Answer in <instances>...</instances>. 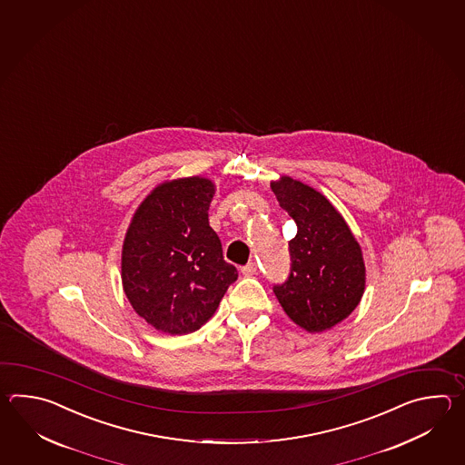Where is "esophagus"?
I'll list each match as a JSON object with an SVG mask.
<instances>
[{
	"label": "esophagus",
	"mask_w": 465,
	"mask_h": 465,
	"mask_svg": "<svg viewBox=\"0 0 465 465\" xmlns=\"http://www.w3.org/2000/svg\"><path fill=\"white\" fill-rule=\"evenodd\" d=\"M257 264L254 261H251V262H247L246 266L241 267V272L244 274V276H252V274H256Z\"/></svg>",
	"instance_id": "esophagus-1"
}]
</instances>
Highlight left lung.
Instances as JSON below:
<instances>
[{"mask_svg":"<svg viewBox=\"0 0 465 465\" xmlns=\"http://www.w3.org/2000/svg\"><path fill=\"white\" fill-rule=\"evenodd\" d=\"M271 188L297 224L289 241L291 272L272 287L274 294L297 326L322 332L361 302L366 287L362 251L344 218L316 189L289 176Z\"/></svg>","mask_w":465,"mask_h":465,"instance_id":"8db88e82","label":"left lung"}]
</instances>
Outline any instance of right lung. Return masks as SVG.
Wrapping results in <instances>:
<instances>
[{"mask_svg":"<svg viewBox=\"0 0 465 465\" xmlns=\"http://www.w3.org/2000/svg\"><path fill=\"white\" fill-rule=\"evenodd\" d=\"M213 196L206 178L163 183L141 203L124 237V294L139 316L171 336L206 324L237 279L209 226Z\"/></svg>","mask_w":465,"mask_h":465,"instance_id":"obj_1","label":"right lung"}]
</instances>
